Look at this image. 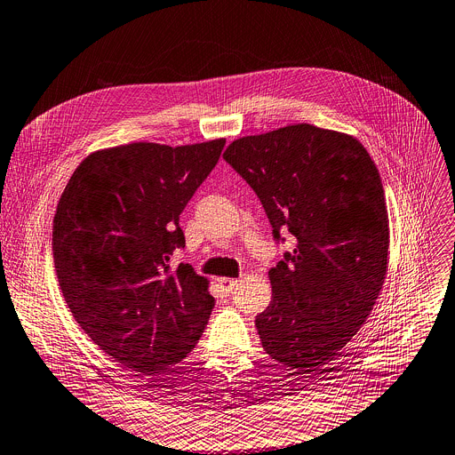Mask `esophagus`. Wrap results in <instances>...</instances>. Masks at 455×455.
Listing matches in <instances>:
<instances>
[{
  "instance_id": "1",
  "label": "esophagus",
  "mask_w": 455,
  "mask_h": 455,
  "mask_svg": "<svg viewBox=\"0 0 455 455\" xmlns=\"http://www.w3.org/2000/svg\"><path fill=\"white\" fill-rule=\"evenodd\" d=\"M237 279H230V277H221L220 279V284H221V288H223V292H227V294H230L234 288L237 286Z\"/></svg>"
}]
</instances>
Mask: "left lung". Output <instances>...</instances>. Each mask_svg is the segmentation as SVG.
I'll list each match as a JSON object with an SVG mask.
<instances>
[{"instance_id":"8db88e82","label":"left lung","mask_w":455,"mask_h":455,"mask_svg":"<svg viewBox=\"0 0 455 455\" xmlns=\"http://www.w3.org/2000/svg\"><path fill=\"white\" fill-rule=\"evenodd\" d=\"M223 159L259 197L274 241L296 237L268 272L272 301L256 317L263 348L296 374H321L385 283L388 212L376 164L355 138L307 123L235 140Z\"/></svg>"}]
</instances>
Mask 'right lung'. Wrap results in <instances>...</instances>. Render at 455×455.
Wrapping results in <instances>:
<instances>
[{"label":"right lung","instance_id":"right-lung-1","mask_svg":"<svg viewBox=\"0 0 455 455\" xmlns=\"http://www.w3.org/2000/svg\"><path fill=\"white\" fill-rule=\"evenodd\" d=\"M225 140L131 143L91 154L68 180L52 228L63 298L85 334L140 378L180 363L214 308L206 279L171 256L180 216Z\"/></svg>","mask_w":455,"mask_h":455}]
</instances>
